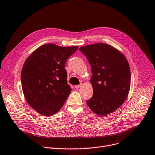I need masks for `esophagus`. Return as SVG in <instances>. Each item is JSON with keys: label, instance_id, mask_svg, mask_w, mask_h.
<instances>
[{"label": "esophagus", "instance_id": "34e87169", "mask_svg": "<svg viewBox=\"0 0 155 155\" xmlns=\"http://www.w3.org/2000/svg\"><path fill=\"white\" fill-rule=\"evenodd\" d=\"M82 84H80V85H75V88H80L81 87H82Z\"/></svg>", "mask_w": 155, "mask_h": 155}]
</instances>
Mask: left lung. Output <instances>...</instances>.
Listing matches in <instances>:
<instances>
[{
    "mask_svg": "<svg viewBox=\"0 0 155 155\" xmlns=\"http://www.w3.org/2000/svg\"><path fill=\"white\" fill-rule=\"evenodd\" d=\"M79 50L92 68L90 82L94 94L87 101V105L101 116L112 113L124 102L131 87V71L126 58L116 48L102 43L84 46Z\"/></svg>",
    "mask_w": 155,
    "mask_h": 155,
    "instance_id": "1",
    "label": "left lung"
}]
</instances>
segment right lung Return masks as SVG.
<instances>
[{"label":"right lung","instance_id":"obj_1","mask_svg":"<svg viewBox=\"0 0 155 155\" xmlns=\"http://www.w3.org/2000/svg\"><path fill=\"white\" fill-rule=\"evenodd\" d=\"M78 46L45 44L32 52L22 68V88L27 103L45 116L58 112L71 91L64 64Z\"/></svg>","mask_w":155,"mask_h":155}]
</instances>
